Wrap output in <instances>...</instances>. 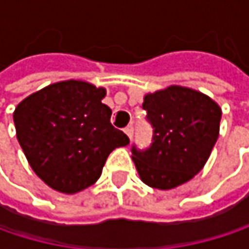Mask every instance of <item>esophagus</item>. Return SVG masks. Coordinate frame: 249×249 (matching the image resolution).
<instances>
[{"mask_svg": "<svg viewBox=\"0 0 249 249\" xmlns=\"http://www.w3.org/2000/svg\"><path fill=\"white\" fill-rule=\"evenodd\" d=\"M124 131H125V134L128 135V138L131 140V138H132V134H134V126H132V125H128Z\"/></svg>", "mask_w": 249, "mask_h": 249, "instance_id": "34e87169", "label": "esophagus"}]
</instances>
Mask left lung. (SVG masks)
I'll return each instance as SVG.
<instances>
[{
	"mask_svg": "<svg viewBox=\"0 0 249 249\" xmlns=\"http://www.w3.org/2000/svg\"><path fill=\"white\" fill-rule=\"evenodd\" d=\"M142 108L154 132L148 150L132 147L140 178L159 190L192 180L206 164L219 137L221 107L199 90L172 85L145 93Z\"/></svg>",
	"mask_w": 249,
	"mask_h": 249,
	"instance_id": "obj_1",
	"label": "left lung"
}]
</instances>
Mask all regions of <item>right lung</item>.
Listing matches in <instances>:
<instances>
[{"label":"right lung","mask_w":249,"mask_h":249,"mask_svg":"<svg viewBox=\"0 0 249 249\" xmlns=\"http://www.w3.org/2000/svg\"><path fill=\"white\" fill-rule=\"evenodd\" d=\"M105 88L86 80L52 83L23 99L14 114L25 159L49 187L75 195L92 186L112 150L129 138L111 124Z\"/></svg>","instance_id":"1"}]
</instances>
